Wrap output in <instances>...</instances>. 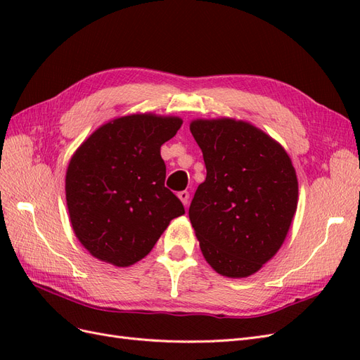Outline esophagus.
Instances as JSON below:
<instances>
[{"label": "esophagus", "instance_id": "1", "mask_svg": "<svg viewBox=\"0 0 360 360\" xmlns=\"http://www.w3.org/2000/svg\"><path fill=\"white\" fill-rule=\"evenodd\" d=\"M179 198L181 200V202L184 204V207H188V204H189V192H188V191L179 192Z\"/></svg>", "mask_w": 360, "mask_h": 360}]
</instances>
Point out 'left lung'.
Segmentation results:
<instances>
[{
    "label": "left lung",
    "instance_id": "obj_1",
    "mask_svg": "<svg viewBox=\"0 0 360 360\" xmlns=\"http://www.w3.org/2000/svg\"><path fill=\"white\" fill-rule=\"evenodd\" d=\"M207 177L189 207L201 252L217 274L246 278L274 257L297 209L287 151L263 130L233 118L193 120Z\"/></svg>",
    "mask_w": 360,
    "mask_h": 360
}]
</instances>
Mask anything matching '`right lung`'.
Listing matches in <instances>:
<instances>
[{"label": "right lung", "mask_w": 360, "mask_h": 360, "mask_svg": "<svg viewBox=\"0 0 360 360\" xmlns=\"http://www.w3.org/2000/svg\"><path fill=\"white\" fill-rule=\"evenodd\" d=\"M179 117L132 114L101 126L72 156L66 201L78 240L105 263L127 267L144 258L171 219L184 214L165 188L160 146Z\"/></svg>", "instance_id": "1"}]
</instances>
